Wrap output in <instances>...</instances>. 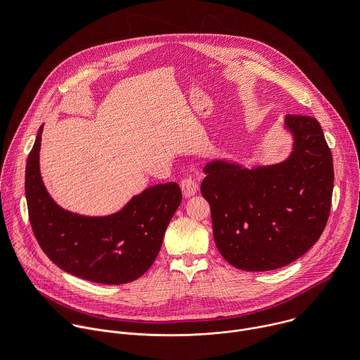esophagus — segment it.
<instances>
[{"mask_svg": "<svg viewBox=\"0 0 360 360\" xmlns=\"http://www.w3.org/2000/svg\"><path fill=\"white\" fill-rule=\"evenodd\" d=\"M198 182L195 181V179H192V178H184L182 181H181V189H182V193H184V196L185 198H191V196H193L196 192H198Z\"/></svg>", "mask_w": 360, "mask_h": 360, "instance_id": "obj_1", "label": "esophagus"}]
</instances>
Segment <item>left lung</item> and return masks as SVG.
I'll list each match as a JSON object with an SVG mask.
<instances>
[{
	"label": "left lung",
	"instance_id": "8db88e82",
	"mask_svg": "<svg viewBox=\"0 0 360 360\" xmlns=\"http://www.w3.org/2000/svg\"><path fill=\"white\" fill-rule=\"evenodd\" d=\"M293 149L281 164L243 168L205 165L202 196L210 202L214 239L232 266L261 272L289 265L321 238L332 205L333 160L309 115L285 117Z\"/></svg>",
	"mask_w": 360,
	"mask_h": 360
}]
</instances>
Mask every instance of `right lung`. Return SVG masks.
<instances>
[{
  "mask_svg": "<svg viewBox=\"0 0 360 360\" xmlns=\"http://www.w3.org/2000/svg\"><path fill=\"white\" fill-rule=\"evenodd\" d=\"M39 127L25 167V196L32 232L48 258L63 271L95 283L121 285L155 262L169 221L182 200L176 182L135 195L108 217L63 210L46 192L39 172Z\"/></svg>",
  "mask_w": 360,
  "mask_h": 360,
  "instance_id": "obj_1",
  "label": "right lung"
}]
</instances>
